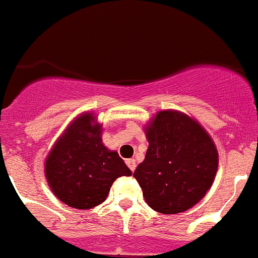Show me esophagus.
<instances>
[{"label":"esophagus","mask_w":258,"mask_h":258,"mask_svg":"<svg viewBox=\"0 0 258 258\" xmlns=\"http://www.w3.org/2000/svg\"><path fill=\"white\" fill-rule=\"evenodd\" d=\"M126 165H127V168L131 169L132 172H135V170H136V161L133 160V158H129V160H126Z\"/></svg>","instance_id":"1"}]
</instances>
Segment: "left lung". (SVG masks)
Segmentation results:
<instances>
[{"label":"left lung","mask_w":258,"mask_h":258,"mask_svg":"<svg viewBox=\"0 0 258 258\" xmlns=\"http://www.w3.org/2000/svg\"><path fill=\"white\" fill-rule=\"evenodd\" d=\"M149 148L135 177L152 209L164 214L187 211L213 184L218 154L199 122L184 113L160 112L146 127Z\"/></svg>","instance_id":"1"}]
</instances>
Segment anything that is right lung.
<instances>
[{
  "mask_svg": "<svg viewBox=\"0 0 258 258\" xmlns=\"http://www.w3.org/2000/svg\"><path fill=\"white\" fill-rule=\"evenodd\" d=\"M89 113L78 117L57 141L45 164L51 190L76 209H90L104 203L116 178L131 176L117 152L102 145L101 126Z\"/></svg>",
  "mask_w": 258,
  "mask_h": 258,
  "instance_id": "obj_1",
  "label": "right lung"
}]
</instances>
